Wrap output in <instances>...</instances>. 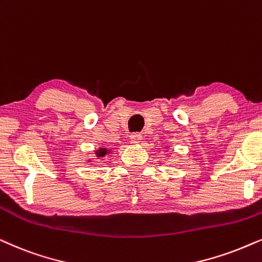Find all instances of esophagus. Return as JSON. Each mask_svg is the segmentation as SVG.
<instances>
[{"instance_id":"1","label":"esophagus","mask_w":262,"mask_h":262,"mask_svg":"<svg viewBox=\"0 0 262 262\" xmlns=\"http://www.w3.org/2000/svg\"><path fill=\"white\" fill-rule=\"evenodd\" d=\"M130 139H131V143L137 144V143H139V141H141V139H142V136L139 135V134H132L130 136Z\"/></svg>"}]
</instances>
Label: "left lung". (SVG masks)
<instances>
[{
    "label": "left lung",
    "instance_id": "obj_1",
    "mask_svg": "<svg viewBox=\"0 0 262 262\" xmlns=\"http://www.w3.org/2000/svg\"><path fill=\"white\" fill-rule=\"evenodd\" d=\"M165 148H168V145H166V147Z\"/></svg>",
    "mask_w": 262,
    "mask_h": 262
}]
</instances>
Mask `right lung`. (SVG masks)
Returning a JSON list of instances; mask_svg holds the SVG:
<instances>
[{
    "label": "right lung",
    "instance_id": "obj_1",
    "mask_svg": "<svg viewBox=\"0 0 262 262\" xmlns=\"http://www.w3.org/2000/svg\"><path fill=\"white\" fill-rule=\"evenodd\" d=\"M112 152V149L107 148V147H98L96 150H95V156L93 159H89L88 162H94V161H98L102 158H106L107 155H110Z\"/></svg>",
    "mask_w": 262,
    "mask_h": 262
}]
</instances>
